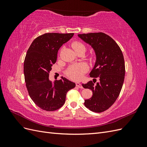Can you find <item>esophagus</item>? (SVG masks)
<instances>
[{
	"label": "esophagus",
	"mask_w": 147,
	"mask_h": 147,
	"mask_svg": "<svg viewBox=\"0 0 147 147\" xmlns=\"http://www.w3.org/2000/svg\"><path fill=\"white\" fill-rule=\"evenodd\" d=\"M76 86L78 87V88H81V89H82V88H83V86L82 85V84L80 83H78V82H77L76 83Z\"/></svg>",
	"instance_id": "esophagus-1"
}]
</instances>
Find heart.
Here are the masks:
<instances>
[{
	"label": "heart",
	"mask_w": 147,
	"mask_h": 147,
	"mask_svg": "<svg viewBox=\"0 0 147 147\" xmlns=\"http://www.w3.org/2000/svg\"><path fill=\"white\" fill-rule=\"evenodd\" d=\"M75 51L82 49L85 50V47L80 42H74L72 45ZM87 70V67L84 64H78L70 66L66 71V74L69 77L74 80H80L83 77V75Z\"/></svg>",
	"instance_id": "obj_1"
}]
</instances>
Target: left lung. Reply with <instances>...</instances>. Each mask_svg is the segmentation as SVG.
<instances>
[{
	"label": "left lung",
	"instance_id": "obj_1",
	"mask_svg": "<svg viewBox=\"0 0 147 147\" xmlns=\"http://www.w3.org/2000/svg\"><path fill=\"white\" fill-rule=\"evenodd\" d=\"M78 36L94 50L96 62L90 75L99 79L96 84L92 81L82 84L92 91V97L84 100V104L92 112L100 113L114 104L121 92L125 75L123 53L114 40L103 32Z\"/></svg>",
	"mask_w": 147,
	"mask_h": 147
}]
</instances>
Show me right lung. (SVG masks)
I'll use <instances>...</instances> for the list:
<instances>
[{
  "instance_id": "add662e5",
  "label": "right lung",
  "mask_w": 147,
  "mask_h": 147,
  "mask_svg": "<svg viewBox=\"0 0 147 147\" xmlns=\"http://www.w3.org/2000/svg\"><path fill=\"white\" fill-rule=\"evenodd\" d=\"M74 34H43L34 40L26 53L24 63L26 88L31 99L44 110L55 111L61 108L65 101L67 92L75 86V83L63 77L54 82L49 79L58 50Z\"/></svg>"
}]
</instances>
